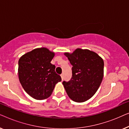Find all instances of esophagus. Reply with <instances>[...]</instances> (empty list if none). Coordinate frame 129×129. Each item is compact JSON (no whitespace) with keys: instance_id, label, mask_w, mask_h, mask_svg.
<instances>
[{"instance_id":"esophagus-1","label":"esophagus","mask_w":129,"mask_h":129,"mask_svg":"<svg viewBox=\"0 0 129 129\" xmlns=\"http://www.w3.org/2000/svg\"><path fill=\"white\" fill-rule=\"evenodd\" d=\"M60 76H61V80H63V79H64V78H63V75L62 74V75H61Z\"/></svg>"}]
</instances>
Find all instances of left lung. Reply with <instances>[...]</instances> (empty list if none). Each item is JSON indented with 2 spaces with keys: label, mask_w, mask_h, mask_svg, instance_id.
<instances>
[{
  "label": "left lung",
  "mask_w": 129,
  "mask_h": 129,
  "mask_svg": "<svg viewBox=\"0 0 129 129\" xmlns=\"http://www.w3.org/2000/svg\"><path fill=\"white\" fill-rule=\"evenodd\" d=\"M72 65V76L63 84L67 94L76 102H84L95 94L103 77L104 61L96 53L77 49L72 54L66 53Z\"/></svg>",
  "instance_id": "8db88e82"
}]
</instances>
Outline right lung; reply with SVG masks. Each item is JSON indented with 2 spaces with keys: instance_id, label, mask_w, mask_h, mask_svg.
<instances>
[{
  "instance_id": "add662e5",
  "label": "right lung",
  "mask_w": 129,
  "mask_h": 129,
  "mask_svg": "<svg viewBox=\"0 0 129 129\" xmlns=\"http://www.w3.org/2000/svg\"><path fill=\"white\" fill-rule=\"evenodd\" d=\"M54 56L46 48H39L23 55L19 59L18 75L23 88L36 100L52 94L56 83L61 80L50 63Z\"/></svg>"
}]
</instances>
